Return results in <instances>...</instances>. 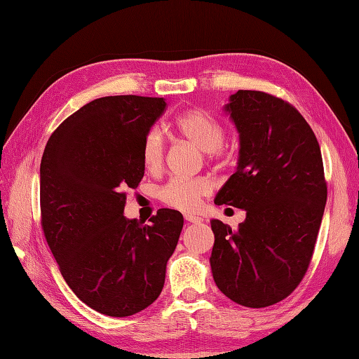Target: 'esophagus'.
<instances>
[{"instance_id":"obj_1","label":"esophagus","mask_w":359,"mask_h":359,"mask_svg":"<svg viewBox=\"0 0 359 359\" xmlns=\"http://www.w3.org/2000/svg\"><path fill=\"white\" fill-rule=\"evenodd\" d=\"M185 220L188 224H193V225H197V224H202L203 219L199 217V216H194V215H185Z\"/></svg>"}]
</instances>
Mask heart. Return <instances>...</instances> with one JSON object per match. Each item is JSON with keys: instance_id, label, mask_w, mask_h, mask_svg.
<instances>
[{"instance_id": "b5f03b06", "label": "heart", "mask_w": 359, "mask_h": 359, "mask_svg": "<svg viewBox=\"0 0 359 359\" xmlns=\"http://www.w3.org/2000/svg\"><path fill=\"white\" fill-rule=\"evenodd\" d=\"M174 128L182 139L189 142L210 156H219L222 151L225 129L219 120L202 109H191L175 118ZM142 160L148 171L160 170L163 163V140L156 129L147 134L142 144ZM211 191L207 179H172L162 188L160 199L172 208L193 211L199 207L201 199Z\"/></svg>"}]
</instances>
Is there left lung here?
I'll return each instance as SVG.
<instances>
[{
  "instance_id": "8db88e82",
  "label": "left lung",
  "mask_w": 359,
  "mask_h": 359,
  "mask_svg": "<svg viewBox=\"0 0 359 359\" xmlns=\"http://www.w3.org/2000/svg\"><path fill=\"white\" fill-rule=\"evenodd\" d=\"M224 109L239 133V158L215 203L247 216L236 231L211 220V273L231 301L262 309L285 299L309 269L327 201L321 148L278 97L238 90Z\"/></svg>"
}]
</instances>
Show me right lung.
Returning <instances> with one entry per match:
<instances>
[{
  "label": "right lung",
  "instance_id": "obj_1",
  "mask_svg": "<svg viewBox=\"0 0 359 359\" xmlns=\"http://www.w3.org/2000/svg\"><path fill=\"white\" fill-rule=\"evenodd\" d=\"M165 98H95L60 125L40 166L41 225L72 292L98 313L125 318L149 307L184 226L162 208L149 225L123 216L144 174L142 144Z\"/></svg>",
  "mask_w": 359,
  "mask_h": 359
}]
</instances>
